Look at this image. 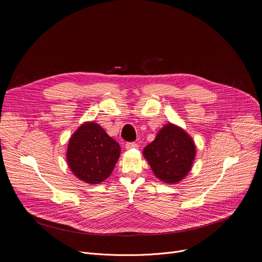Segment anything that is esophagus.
Here are the masks:
<instances>
[{
	"mask_svg": "<svg viewBox=\"0 0 262 262\" xmlns=\"http://www.w3.org/2000/svg\"><path fill=\"white\" fill-rule=\"evenodd\" d=\"M125 147H126L127 149H130V148H136V147H138V144L135 143V142H127V143L125 144Z\"/></svg>",
	"mask_w": 262,
	"mask_h": 262,
	"instance_id": "esophagus-1",
	"label": "esophagus"
}]
</instances>
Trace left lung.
I'll return each instance as SVG.
<instances>
[{
  "label": "left lung",
  "instance_id": "obj_1",
  "mask_svg": "<svg viewBox=\"0 0 262 262\" xmlns=\"http://www.w3.org/2000/svg\"><path fill=\"white\" fill-rule=\"evenodd\" d=\"M142 154L158 180L174 185L183 181L193 167L196 147L185 129L168 123Z\"/></svg>",
  "mask_w": 262,
  "mask_h": 262
}]
</instances>
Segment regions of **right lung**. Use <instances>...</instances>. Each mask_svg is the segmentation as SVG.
<instances>
[{
  "label": "right lung",
  "mask_w": 262,
  "mask_h": 262,
  "mask_svg": "<svg viewBox=\"0 0 262 262\" xmlns=\"http://www.w3.org/2000/svg\"><path fill=\"white\" fill-rule=\"evenodd\" d=\"M119 143L93 121H87L74 132L68 143L67 162L79 181L89 185L104 182L120 157Z\"/></svg>",
  "instance_id": "obj_1"
}]
</instances>
